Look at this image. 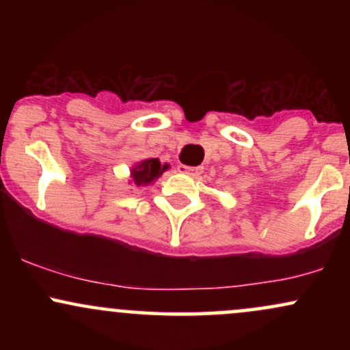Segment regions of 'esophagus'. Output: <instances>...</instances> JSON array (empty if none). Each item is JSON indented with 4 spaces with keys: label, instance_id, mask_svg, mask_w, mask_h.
Wrapping results in <instances>:
<instances>
[{
    "label": "esophagus",
    "instance_id": "esophagus-1",
    "mask_svg": "<svg viewBox=\"0 0 350 350\" xmlns=\"http://www.w3.org/2000/svg\"><path fill=\"white\" fill-rule=\"evenodd\" d=\"M178 170L179 172H184V174L189 176H199L202 172V167L200 166H186V164H179Z\"/></svg>",
    "mask_w": 350,
    "mask_h": 350
}]
</instances>
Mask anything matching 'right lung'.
<instances>
[{"label":"right lung","mask_w":350,"mask_h":350,"mask_svg":"<svg viewBox=\"0 0 350 350\" xmlns=\"http://www.w3.org/2000/svg\"><path fill=\"white\" fill-rule=\"evenodd\" d=\"M170 167V164H161L158 158L143 159L131 170V178L136 186H148L152 180H156L164 171Z\"/></svg>","instance_id":"1"}]
</instances>
